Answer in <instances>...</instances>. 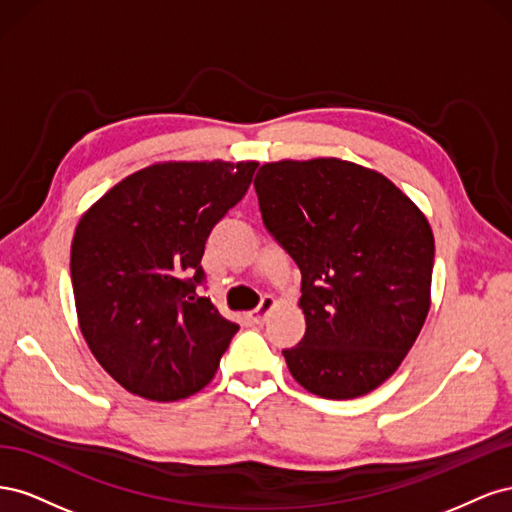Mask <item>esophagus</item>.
<instances>
[{"label":"esophagus","mask_w":512,"mask_h":512,"mask_svg":"<svg viewBox=\"0 0 512 512\" xmlns=\"http://www.w3.org/2000/svg\"><path fill=\"white\" fill-rule=\"evenodd\" d=\"M273 307H275V299H273V297H262L260 305L252 312V320H254L256 324H262V322L267 320V316H269V312H271Z\"/></svg>","instance_id":"esophagus-1"}]
</instances>
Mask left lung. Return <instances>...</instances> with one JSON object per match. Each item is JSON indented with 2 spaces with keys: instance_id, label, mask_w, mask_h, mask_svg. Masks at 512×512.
<instances>
[{
  "instance_id": "1",
  "label": "left lung",
  "mask_w": 512,
  "mask_h": 512,
  "mask_svg": "<svg viewBox=\"0 0 512 512\" xmlns=\"http://www.w3.org/2000/svg\"><path fill=\"white\" fill-rule=\"evenodd\" d=\"M254 188L265 228L301 271L307 329L282 350L292 378L324 399L374 391L429 312L427 218L384 175L335 158L262 164Z\"/></svg>"
}]
</instances>
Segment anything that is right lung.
Masks as SVG:
<instances>
[{
	"instance_id": "obj_1",
	"label": "right lung",
	"mask_w": 512,
	"mask_h": 512,
	"mask_svg": "<svg viewBox=\"0 0 512 512\" xmlns=\"http://www.w3.org/2000/svg\"><path fill=\"white\" fill-rule=\"evenodd\" d=\"M256 162H162L119 181L76 226L70 277L81 333L123 389L198 393L239 327L209 297L200 258L250 188Z\"/></svg>"
}]
</instances>
